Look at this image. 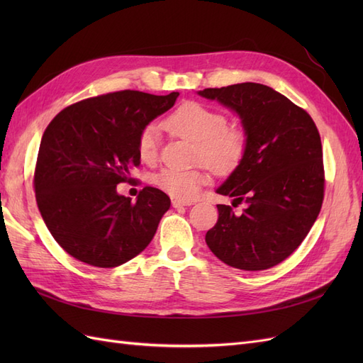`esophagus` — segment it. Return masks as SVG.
<instances>
[{
  "mask_svg": "<svg viewBox=\"0 0 363 363\" xmlns=\"http://www.w3.org/2000/svg\"><path fill=\"white\" fill-rule=\"evenodd\" d=\"M191 201H183V200H172V207L179 208V207H186V206H191Z\"/></svg>",
  "mask_w": 363,
  "mask_h": 363,
  "instance_id": "obj_1",
  "label": "esophagus"
}]
</instances>
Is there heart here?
Masks as SVG:
<instances>
[{"instance_id":"obj_1","label":"heart","mask_w":363,"mask_h":363,"mask_svg":"<svg viewBox=\"0 0 363 363\" xmlns=\"http://www.w3.org/2000/svg\"><path fill=\"white\" fill-rule=\"evenodd\" d=\"M171 133L195 142V160L206 163L213 172L227 175L244 162L250 133L240 124H228L224 112L200 101H184L164 119ZM139 157L152 163L159 155V130L147 125L138 138ZM208 180L204 169L163 168L155 175V184L179 200H191Z\"/></svg>"}]
</instances>
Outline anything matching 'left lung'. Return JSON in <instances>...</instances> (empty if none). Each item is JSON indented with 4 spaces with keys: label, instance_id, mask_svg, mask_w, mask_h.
<instances>
[{
    "label": "left lung",
    "instance_id": "obj_1",
    "mask_svg": "<svg viewBox=\"0 0 363 363\" xmlns=\"http://www.w3.org/2000/svg\"><path fill=\"white\" fill-rule=\"evenodd\" d=\"M200 95L236 111L250 133L244 162L216 191L235 196V207H247L235 215L232 206L218 204V221L206 242L233 268L276 267L300 247L321 211L320 131L304 108L265 84L207 87Z\"/></svg>",
    "mask_w": 363,
    "mask_h": 363
}]
</instances>
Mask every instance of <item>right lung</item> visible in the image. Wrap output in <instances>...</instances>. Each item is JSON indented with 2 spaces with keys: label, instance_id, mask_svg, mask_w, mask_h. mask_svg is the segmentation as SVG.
<instances>
[{
  "label": "right lung",
  "instance_id": "add662e5",
  "mask_svg": "<svg viewBox=\"0 0 363 363\" xmlns=\"http://www.w3.org/2000/svg\"><path fill=\"white\" fill-rule=\"evenodd\" d=\"M179 92L118 91L65 107L43 131L35 168L39 212L56 242L74 259L113 268L155 238L169 196L145 186L136 203L118 195L140 157L138 138L167 112Z\"/></svg>",
  "mask_w": 363,
  "mask_h": 363
}]
</instances>
